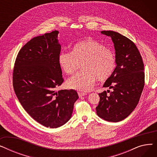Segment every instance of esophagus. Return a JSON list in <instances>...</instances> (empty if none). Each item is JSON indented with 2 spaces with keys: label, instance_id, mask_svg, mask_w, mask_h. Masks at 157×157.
Listing matches in <instances>:
<instances>
[{
  "label": "esophagus",
  "instance_id": "esophagus-1",
  "mask_svg": "<svg viewBox=\"0 0 157 157\" xmlns=\"http://www.w3.org/2000/svg\"><path fill=\"white\" fill-rule=\"evenodd\" d=\"M87 94L86 93H83V92H78V95L79 97H83V96H85Z\"/></svg>",
  "mask_w": 157,
  "mask_h": 157
}]
</instances>
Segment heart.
Listing matches in <instances>:
<instances>
[{"label":"heart","mask_w":157,"mask_h":157,"mask_svg":"<svg viewBox=\"0 0 157 157\" xmlns=\"http://www.w3.org/2000/svg\"><path fill=\"white\" fill-rule=\"evenodd\" d=\"M59 65L68 75L75 72L82 65V71L67 81L68 88L81 92L92 90L97 78L104 81L108 79L116 67L114 53L98 41L88 38L74 44L71 52H62Z\"/></svg>","instance_id":"b5f03b06"}]
</instances>
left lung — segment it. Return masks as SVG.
Listing matches in <instances>:
<instances>
[{
    "label": "left lung",
    "instance_id": "1",
    "mask_svg": "<svg viewBox=\"0 0 157 157\" xmlns=\"http://www.w3.org/2000/svg\"><path fill=\"white\" fill-rule=\"evenodd\" d=\"M101 34L111 38L115 49L117 67L103 87L113 89L98 94L97 114L105 120L118 122L126 118L137 106L144 86V63L136 44L118 32Z\"/></svg>",
    "mask_w": 157,
    "mask_h": 157
}]
</instances>
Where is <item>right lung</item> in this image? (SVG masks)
Returning <instances> with one entry per match:
<instances>
[{"label": "right lung", "mask_w": 157, "mask_h": 157, "mask_svg": "<svg viewBox=\"0 0 157 157\" xmlns=\"http://www.w3.org/2000/svg\"><path fill=\"white\" fill-rule=\"evenodd\" d=\"M57 30L32 38L20 49L13 74L14 92L30 116L44 127L58 128L71 118L79 96L57 87L63 81L59 65L61 45Z\"/></svg>", "instance_id": "add662e5"}]
</instances>
